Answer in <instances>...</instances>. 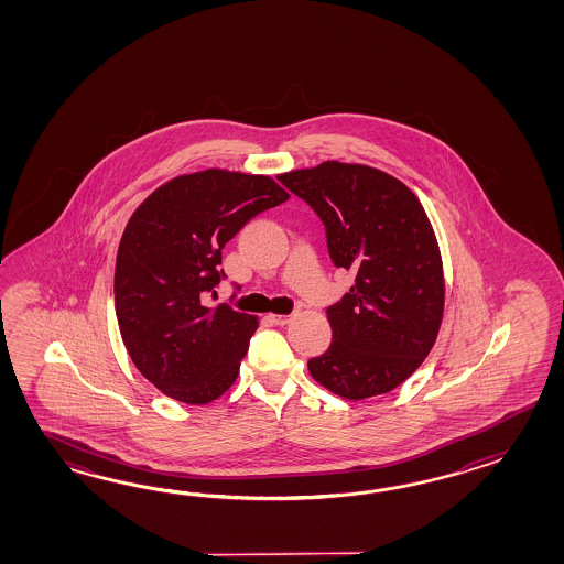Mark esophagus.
<instances>
[{
  "label": "esophagus",
  "instance_id": "1",
  "mask_svg": "<svg viewBox=\"0 0 564 564\" xmlns=\"http://www.w3.org/2000/svg\"><path fill=\"white\" fill-rule=\"evenodd\" d=\"M294 316H296L294 312H292V314H268V321L272 324H276V326H284V324L290 323Z\"/></svg>",
  "mask_w": 564,
  "mask_h": 564
}]
</instances>
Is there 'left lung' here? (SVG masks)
<instances>
[{
    "label": "left lung",
    "mask_w": 564,
    "mask_h": 564,
    "mask_svg": "<svg viewBox=\"0 0 564 564\" xmlns=\"http://www.w3.org/2000/svg\"><path fill=\"white\" fill-rule=\"evenodd\" d=\"M323 219L336 268L355 284L326 308L333 343L314 381L350 401L383 395L430 355L444 316V265L415 193L379 169L324 161L278 175Z\"/></svg>",
    "instance_id": "8db88e82"
}]
</instances>
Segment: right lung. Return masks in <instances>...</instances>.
<instances>
[{
  "instance_id": "right-lung-1",
  "label": "right lung",
  "mask_w": 564,
  "mask_h": 564,
  "mask_svg": "<svg viewBox=\"0 0 564 564\" xmlns=\"http://www.w3.org/2000/svg\"><path fill=\"white\" fill-rule=\"evenodd\" d=\"M288 197L265 175L207 169L167 181L132 214L117 253L115 308L134 367L165 395L205 405L236 381L258 318L207 299L226 278L224 246Z\"/></svg>"
}]
</instances>
